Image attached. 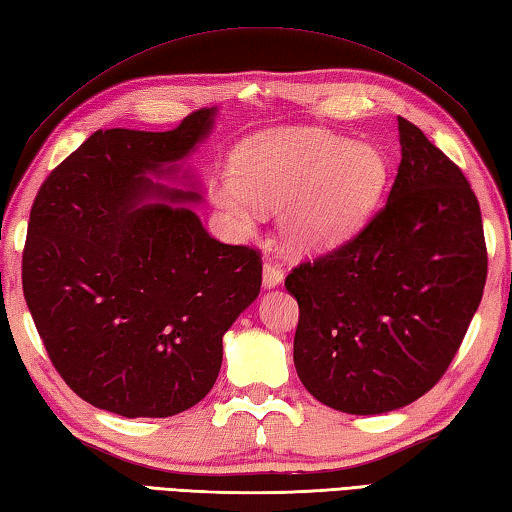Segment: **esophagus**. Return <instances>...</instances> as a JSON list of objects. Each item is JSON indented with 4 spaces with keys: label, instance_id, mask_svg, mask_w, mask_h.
Instances as JSON below:
<instances>
[{
    "label": "esophagus",
    "instance_id": "34e87169",
    "mask_svg": "<svg viewBox=\"0 0 512 512\" xmlns=\"http://www.w3.org/2000/svg\"><path fill=\"white\" fill-rule=\"evenodd\" d=\"M283 276H285V269L278 263L267 260L265 267H263V285L265 287H276L278 283L283 281Z\"/></svg>",
    "mask_w": 512,
    "mask_h": 512
}]
</instances>
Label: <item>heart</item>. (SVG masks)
<instances>
[{
  "mask_svg": "<svg viewBox=\"0 0 512 512\" xmlns=\"http://www.w3.org/2000/svg\"><path fill=\"white\" fill-rule=\"evenodd\" d=\"M234 176L214 189L231 225L249 231L263 209H281V229L298 252L341 243L370 214L390 176L383 153L330 131L283 129L240 144Z\"/></svg>",
  "mask_w": 512,
  "mask_h": 512,
  "instance_id": "1",
  "label": "heart"
}]
</instances>
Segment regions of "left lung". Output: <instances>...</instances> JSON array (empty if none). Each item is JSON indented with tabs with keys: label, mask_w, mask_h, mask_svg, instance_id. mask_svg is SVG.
I'll return each instance as SVG.
<instances>
[{
	"label": "left lung",
	"mask_w": 512,
	"mask_h": 512,
	"mask_svg": "<svg viewBox=\"0 0 512 512\" xmlns=\"http://www.w3.org/2000/svg\"><path fill=\"white\" fill-rule=\"evenodd\" d=\"M401 165L359 234L296 265L294 365L307 392L347 414H381L435 388L484 294L479 200L461 169L399 118Z\"/></svg>",
	"instance_id": "8db88e82"
}]
</instances>
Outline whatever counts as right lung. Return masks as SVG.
<instances>
[{"label": "right lung", "mask_w": 512, "mask_h": 512, "mask_svg": "<svg viewBox=\"0 0 512 512\" xmlns=\"http://www.w3.org/2000/svg\"><path fill=\"white\" fill-rule=\"evenodd\" d=\"M216 109L173 131H95L44 180L22 256L28 310L77 397L120 417H171L214 388L223 336L263 283L249 245L211 238L180 191L147 178L207 138ZM161 200L140 206L142 197Z\"/></svg>", "instance_id": "obj_1"}]
</instances>
